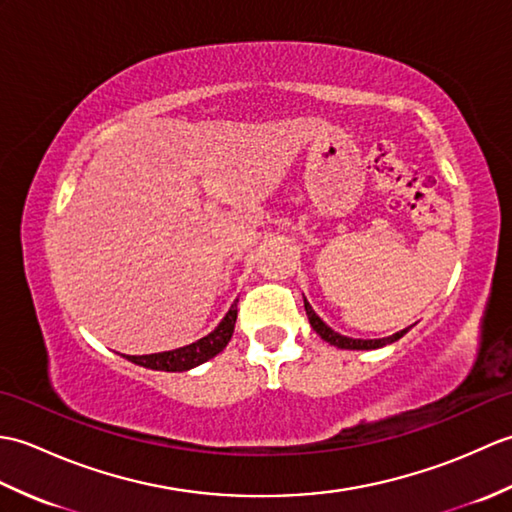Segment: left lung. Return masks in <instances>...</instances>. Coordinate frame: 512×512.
<instances>
[{
  "mask_svg": "<svg viewBox=\"0 0 512 512\" xmlns=\"http://www.w3.org/2000/svg\"><path fill=\"white\" fill-rule=\"evenodd\" d=\"M303 306H306V314H308V321H310V325H312V330L317 332L325 343L339 347V350H378V347H385V345H389V343H396V341L402 339V336H405L407 330H409V328H405V330H400V332H396V334L385 336V339H352V336H343V334H339V332H334V330L330 328V325L325 323V321L319 317V314L312 310V306H310V303H308L306 299H303Z\"/></svg>",
  "mask_w": 512,
  "mask_h": 512,
  "instance_id": "left-lung-1",
  "label": "left lung"
}]
</instances>
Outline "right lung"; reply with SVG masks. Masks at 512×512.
<instances>
[{"instance_id": "obj_1", "label": "right lung", "mask_w": 512, "mask_h": 512, "mask_svg": "<svg viewBox=\"0 0 512 512\" xmlns=\"http://www.w3.org/2000/svg\"><path fill=\"white\" fill-rule=\"evenodd\" d=\"M235 321H237V303H233L231 310L226 312V317L220 321V325H217L211 334L202 336L200 341L178 347V350H169V352L145 354V356L123 354V356L127 361H132L140 367L158 369V372H187V369L206 363L209 358H213L215 354H220L224 350L233 336Z\"/></svg>"}]
</instances>
